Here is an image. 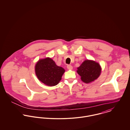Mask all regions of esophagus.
I'll use <instances>...</instances> for the list:
<instances>
[{
    "instance_id": "esophagus-1",
    "label": "esophagus",
    "mask_w": 130,
    "mask_h": 130,
    "mask_svg": "<svg viewBox=\"0 0 130 130\" xmlns=\"http://www.w3.org/2000/svg\"><path fill=\"white\" fill-rule=\"evenodd\" d=\"M73 67L72 66H71V65H68L67 66V69H68V70H73Z\"/></svg>"
}]
</instances>
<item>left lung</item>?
<instances>
[{
    "label": "left lung",
    "mask_w": 130,
    "mask_h": 130,
    "mask_svg": "<svg viewBox=\"0 0 130 130\" xmlns=\"http://www.w3.org/2000/svg\"><path fill=\"white\" fill-rule=\"evenodd\" d=\"M77 73L80 76L81 80L89 84L96 79L100 75L102 68L100 64L93 60H85L77 68Z\"/></svg>",
    "instance_id": "8db88e82"
}]
</instances>
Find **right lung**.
Here are the masks:
<instances>
[{
  "instance_id": "obj_1",
  "label": "right lung",
  "mask_w": 130,
  "mask_h": 130,
  "mask_svg": "<svg viewBox=\"0 0 130 130\" xmlns=\"http://www.w3.org/2000/svg\"><path fill=\"white\" fill-rule=\"evenodd\" d=\"M64 72V69L57 66L50 57L40 59L35 66V73L37 78L50 87L57 85Z\"/></svg>"
}]
</instances>
